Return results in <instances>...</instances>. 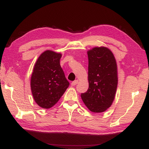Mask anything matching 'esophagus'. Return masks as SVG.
Masks as SVG:
<instances>
[{
	"instance_id": "1",
	"label": "esophagus",
	"mask_w": 149,
	"mask_h": 149,
	"mask_svg": "<svg viewBox=\"0 0 149 149\" xmlns=\"http://www.w3.org/2000/svg\"><path fill=\"white\" fill-rule=\"evenodd\" d=\"M77 84H78V80H75V81H74L72 82L71 85H72V86H74V85H77Z\"/></svg>"
}]
</instances>
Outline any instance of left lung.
<instances>
[{
  "instance_id": "1",
  "label": "left lung",
  "mask_w": 149,
  "mask_h": 149,
  "mask_svg": "<svg viewBox=\"0 0 149 149\" xmlns=\"http://www.w3.org/2000/svg\"><path fill=\"white\" fill-rule=\"evenodd\" d=\"M89 89L81 94L91 112L101 113L111 107L116 93L118 77L116 60L106 47H95L87 51Z\"/></svg>"
}]
</instances>
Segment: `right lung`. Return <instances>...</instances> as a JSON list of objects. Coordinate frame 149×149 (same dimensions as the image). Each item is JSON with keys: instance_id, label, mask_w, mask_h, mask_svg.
<instances>
[{"instance_id": "right-lung-1", "label": "right lung", "mask_w": 149, "mask_h": 149, "mask_svg": "<svg viewBox=\"0 0 149 149\" xmlns=\"http://www.w3.org/2000/svg\"><path fill=\"white\" fill-rule=\"evenodd\" d=\"M62 55L47 50L41 54L34 65L30 85L35 102L42 108L53 107L69 87L60 66Z\"/></svg>"}]
</instances>
